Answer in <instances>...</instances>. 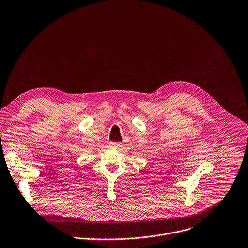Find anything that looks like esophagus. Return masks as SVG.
<instances>
[{"label": "esophagus", "mask_w": 248, "mask_h": 248, "mask_svg": "<svg viewBox=\"0 0 248 248\" xmlns=\"http://www.w3.org/2000/svg\"><path fill=\"white\" fill-rule=\"evenodd\" d=\"M110 146L119 147V146H121V144H120V142H110Z\"/></svg>", "instance_id": "1"}]
</instances>
